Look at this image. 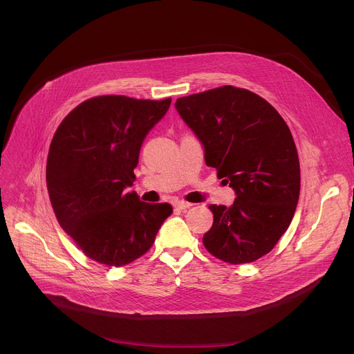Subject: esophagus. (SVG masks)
Instances as JSON below:
<instances>
[{
  "label": "esophagus",
  "instance_id": "1",
  "mask_svg": "<svg viewBox=\"0 0 354 354\" xmlns=\"http://www.w3.org/2000/svg\"><path fill=\"white\" fill-rule=\"evenodd\" d=\"M174 206H175L176 209H179V210H186V209H189V207L192 206V203L185 202V201H178V202H175Z\"/></svg>",
  "mask_w": 354,
  "mask_h": 354
}]
</instances>
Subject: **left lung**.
<instances>
[{
  "label": "left lung",
  "mask_w": 354,
  "mask_h": 354,
  "mask_svg": "<svg viewBox=\"0 0 354 354\" xmlns=\"http://www.w3.org/2000/svg\"><path fill=\"white\" fill-rule=\"evenodd\" d=\"M175 109L202 142L206 165L237 195L230 207L209 206L206 250L230 264L261 259L289 227L299 199V159L286 122L259 94L233 86L180 97Z\"/></svg>",
  "instance_id": "8db88e82"
}]
</instances>
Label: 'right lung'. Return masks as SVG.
I'll return each mask as SVG.
<instances>
[{"instance_id": "1", "label": "right lung", "mask_w": 354, "mask_h": 354, "mask_svg": "<svg viewBox=\"0 0 354 354\" xmlns=\"http://www.w3.org/2000/svg\"><path fill=\"white\" fill-rule=\"evenodd\" d=\"M171 102L99 95L57 127L46 164L49 198L60 227L88 259L109 267L133 263L171 216L169 203L149 205L125 192L147 134Z\"/></svg>"}]
</instances>
